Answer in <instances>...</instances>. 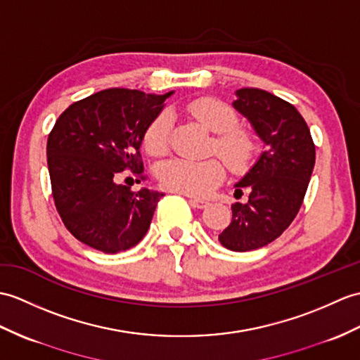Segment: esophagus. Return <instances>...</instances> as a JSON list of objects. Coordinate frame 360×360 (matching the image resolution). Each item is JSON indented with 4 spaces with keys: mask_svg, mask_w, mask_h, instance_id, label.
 I'll use <instances>...</instances> for the list:
<instances>
[{
    "mask_svg": "<svg viewBox=\"0 0 360 360\" xmlns=\"http://www.w3.org/2000/svg\"><path fill=\"white\" fill-rule=\"evenodd\" d=\"M190 204L193 205L195 208H204V207H207V202L204 199H196V198H191L190 199Z\"/></svg>",
    "mask_w": 360,
    "mask_h": 360,
    "instance_id": "obj_1",
    "label": "esophagus"
}]
</instances>
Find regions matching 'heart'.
Masks as SVG:
<instances>
[{
    "label": "heart",
    "instance_id": "b5f03b06",
    "mask_svg": "<svg viewBox=\"0 0 360 360\" xmlns=\"http://www.w3.org/2000/svg\"><path fill=\"white\" fill-rule=\"evenodd\" d=\"M187 112L205 129L216 133L212 150L221 156L231 172L242 173L252 165L257 144L253 131L239 125L238 113L230 104L213 96H202L187 104ZM172 120L161 113L148 124L144 131V148L150 155L161 156L169 148ZM158 178L165 188L184 195L200 196L218 186L224 178V165L219 160L187 161L172 160L160 167Z\"/></svg>",
    "mask_w": 360,
    "mask_h": 360
}]
</instances>
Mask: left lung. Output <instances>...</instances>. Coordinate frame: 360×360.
I'll use <instances>...</instances> for the list:
<instances>
[{
    "label": "left lung",
    "instance_id": "8db88e82",
    "mask_svg": "<svg viewBox=\"0 0 360 360\" xmlns=\"http://www.w3.org/2000/svg\"><path fill=\"white\" fill-rule=\"evenodd\" d=\"M236 95L233 105L265 144L252 170L236 184V196L247 188L248 200L231 205V222L219 235L225 248L242 253L270 244L295 221L314 169L316 148L293 104L261 89H239Z\"/></svg>",
    "mask_w": 360,
    "mask_h": 360
}]
</instances>
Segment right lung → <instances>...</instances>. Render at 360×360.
<instances>
[{
    "mask_svg": "<svg viewBox=\"0 0 360 360\" xmlns=\"http://www.w3.org/2000/svg\"><path fill=\"white\" fill-rule=\"evenodd\" d=\"M165 95L107 89L73 103L47 139V165L58 214L72 235L104 253H120L146 236L162 193L118 184L124 170L146 181L144 131Z\"/></svg>",
    "mask_w": 360,
    "mask_h": 360,
    "instance_id": "obj_1",
    "label": "right lung"
}]
</instances>
